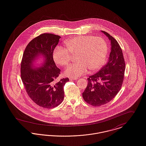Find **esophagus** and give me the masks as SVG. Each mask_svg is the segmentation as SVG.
I'll return each mask as SVG.
<instances>
[{"instance_id":"34e87169","label":"esophagus","mask_w":146,"mask_h":146,"mask_svg":"<svg viewBox=\"0 0 146 146\" xmlns=\"http://www.w3.org/2000/svg\"><path fill=\"white\" fill-rule=\"evenodd\" d=\"M78 79V78H70V80H76Z\"/></svg>"}]
</instances>
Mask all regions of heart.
<instances>
[{"label":"heart","instance_id":"heart-1","mask_svg":"<svg viewBox=\"0 0 146 146\" xmlns=\"http://www.w3.org/2000/svg\"><path fill=\"white\" fill-rule=\"evenodd\" d=\"M66 48L61 46L55 48L53 52L54 62L61 66L68 65L70 54H78L76 64H72L65 70V75L76 78L88 72L89 69L96 71L103 65L108 52L106 40L92 36L72 37L65 42Z\"/></svg>","mask_w":146,"mask_h":146}]
</instances>
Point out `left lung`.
Here are the masks:
<instances>
[{"label":"left lung","mask_w":146,"mask_h":146,"mask_svg":"<svg viewBox=\"0 0 146 146\" xmlns=\"http://www.w3.org/2000/svg\"><path fill=\"white\" fill-rule=\"evenodd\" d=\"M101 32L110 40L109 60L98 72L89 77L88 86L82 93L84 100L94 106L104 105L117 95L122 86L125 68L119 43L106 32Z\"/></svg>","instance_id":"1"}]
</instances>
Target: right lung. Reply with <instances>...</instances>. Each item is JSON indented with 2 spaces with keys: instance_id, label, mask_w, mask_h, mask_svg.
<instances>
[{
  "instance_id": "obj_1",
  "label": "right lung",
  "mask_w": 146,
  "mask_h": 146,
  "mask_svg": "<svg viewBox=\"0 0 146 146\" xmlns=\"http://www.w3.org/2000/svg\"><path fill=\"white\" fill-rule=\"evenodd\" d=\"M60 36L43 33L32 40L27 46L21 65V79L27 93L37 105L52 108L60 105L64 99V87L68 78L55 82L60 74L53 59V50ZM40 56L44 62L40 67L34 65Z\"/></svg>"
}]
</instances>
